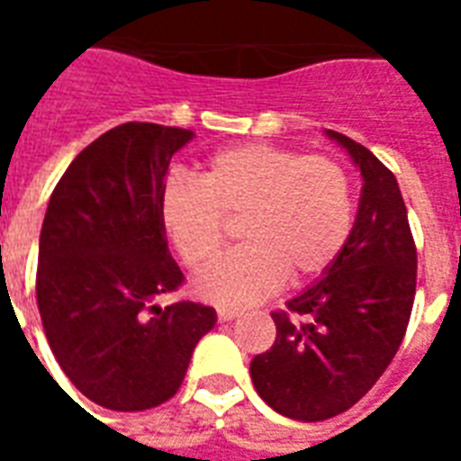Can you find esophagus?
Returning a JSON list of instances; mask_svg holds the SVG:
<instances>
[{"instance_id": "1", "label": "esophagus", "mask_w": 461, "mask_h": 461, "mask_svg": "<svg viewBox=\"0 0 461 461\" xmlns=\"http://www.w3.org/2000/svg\"><path fill=\"white\" fill-rule=\"evenodd\" d=\"M239 315H241V311H237V308H217V321L220 322H230Z\"/></svg>"}]
</instances>
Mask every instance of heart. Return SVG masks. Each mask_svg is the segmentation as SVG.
Segmentation results:
<instances>
[{
    "label": "heart",
    "instance_id": "1",
    "mask_svg": "<svg viewBox=\"0 0 461 461\" xmlns=\"http://www.w3.org/2000/svg\"><path fill=\"white\" fill-rule=\"evenodd\" d=\"M241 241L195 282L217 306H249L287 280H313L337 260L351 231V191L337 162L273 143H241L210 155L201 179L172 174L159 215L172 246L194 270L222 246V215H244Z\"/></svg>",
    "mask_w": 461,
    "mask_h": 461
}]
</instances>
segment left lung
Wrapping results in <instances>:
<instances>
[{"instance_id":"1","label":"left lung","mask_w":461,"mask_h":461,"mask_svg":"<svg viewBox=\"0 0 461 461\" xmlns=\"http://www.w3.org/2000/svg\"><path fill=\"white\" fill-rule=\"evenodd\" d=\"M364 186L347 244L315 285L273 313L277 337L251 361L256 393L277 414L325 421L354 407L385 373L407 332L416 246L394 174L357 140L325 129Z\"/></svg>"}]
</instances>
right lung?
<instances>
[{
	"label": "right lung",
	"instance_id": "obj_1",
	"mask_svg": "<svg viewBox=\"0 0 461 461\" xmlns=\"http://www.w3.org/2000/svg\"><path fill=\"white\" fill-rule=\"evenodd\" d=\"M194 131L129 122L68 165L47 205L38 308L61 371L90 402L143 411L176 394L215 308L159 303L179 287L159 215L169 159Z\"/></svg>",
	"mask_w": 461,
	"mask_h": 461
}]
</instances>
